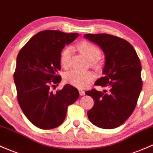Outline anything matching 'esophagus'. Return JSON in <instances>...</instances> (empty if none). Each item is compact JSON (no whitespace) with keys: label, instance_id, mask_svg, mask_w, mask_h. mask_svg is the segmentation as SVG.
<instances>
[{"label":"esophagus","instance_id":"1","mask_svg":"<svg viewBox=\"0 0 153 153\" xmlns=\"http://www.w3.org/2000/svg\"><path fill=\"white\" fill-rule=\"evenodd\" d=\"M79 93H80V96H84L85 94V91H83V90H79Z\"/></svg>","mask_w":153,"mask_h":153}]
</instances>
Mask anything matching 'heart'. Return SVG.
Listing matches in <instances>:
<instances>
[{
	"instance_id": "b5f03b06",
	"label": "heart",
	"mask_w": 153,
	"mask_h": 153,
	"mask_svg": "<svg viewBox=\"0 0 153 153\" xmlns=\"http://www.w3.org/2000/svg\"><path fill=\"white\" fill-rule=\"evenodd\" d=\"M78 49L84 57L91 62L94 66H98V58L100 56V51L97 46L91 43L83 41L78 45ZM73 48L72 47H65L60 55V62L62 66L68 68L70 65L71 54ZM94 78V75L91 72H81L78 70H71L65 75L64 79L66 83L77 87L84 88L87 86Z\"/></svg>"
}]
</instances>
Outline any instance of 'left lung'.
Here are the masks:
<instances>
[{"label":"left lung","mask_w":153,"mask_h":153,"mask_svg":"<svg viewBox=\"0 0 153 153\" xmlns=\"http://www.w3.org/2000/svg\"><path fill=\"white\" fill-rule=\"evenodd\" d=\"M84 38L100 46L105 56L103 77L95 85L107 90L87 91L94 101L87 112L94 125L105 129L117 128L130 117L142 88V65L134 47L126 40L109 34H85Z\"/></svg>","instance_id":"obj_1"}]
</instances>
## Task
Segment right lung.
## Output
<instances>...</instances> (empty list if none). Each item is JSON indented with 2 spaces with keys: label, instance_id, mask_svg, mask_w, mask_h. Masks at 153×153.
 <instances>
[{
  "label": "right lung",
  "instance_id": "add662e5",
  "mask_svg": "<svg viewBox=\"0 0 153 153\" xmlns=\"http://www.w3.org/2000/svg\"><path fill=\"white\" fill-rule=\"evenodd\" d=\"M78 36L43 30L32 37L18 53L14 74L17 100L25 116L38 128L52 129L61 125L68 106L79 97L78 90L70 84L55 93L51 90L62 80L57 75L62 51Z\"/></svg>",
  "mask_w": 153,
  "mask_h": 153
}]
</instances>
